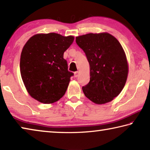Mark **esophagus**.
<instances>
[{
	"label": "esophagus",
	"mask_w": 150,
	"mask_h": 150,
	"mask_svg": "<svg viewBox=\"0 0 150 150\" xmlns=\"http://www.w3.org/2000/svg\"><path fill=\"white\" fill-rule=\"evenodd\" d=\"M79 75V71H76V72L74 73V77H77Z\"/></svg>",
	"instance_id": "esophagus-1"
}]
</instances>
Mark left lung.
I'll return each instance as SVG.
<instances>
[{"label":"left lung","instance_id":"8db88e82","mask_svg":"<svg viewBox=\"0 0 150 150\" xmlns=\"http://www.w3.org/2000/svg\"><path fill=\"white\" fill-rule=\"evenodd\" d=\"M90 66V81L82 89L97 105L110 102L120 93L128 74L126 55L118 40L107 32L76 37Z\"/></svg>","mask_w":150,"mask_h":150}]
</instances>
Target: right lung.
I'll list each match as a JSON object with an SVG mask.
<instances>
[{
  "instance_id": "obj_1",
  "label": "right lung",
  "mask_w": 150,
  "mask_h": 150,
  "mask_svg": "<svg viewBox=\"0 0 150 150\" xmlns=\"http://www.w3.org/2000/svg\"><path fill=\"white\" fill-rule=\"evenodd\" d=\"M74 40L73 35L38 34L28 40L20 56V74L28 93L39 102L52 104L65 95L70 77L63 54Z\"/></svg>"
}]
</instances>
